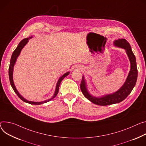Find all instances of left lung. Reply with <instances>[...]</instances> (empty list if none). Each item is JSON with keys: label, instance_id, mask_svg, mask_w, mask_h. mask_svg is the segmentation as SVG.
Wrapping results in <instances>:
<instances>
[{"label": "left lung", "instance_id": "1", "mask_svg": "<svg viewBox=\"0 0 146 146\" xmlns=\"http://www.w3.org/2000/svg\"><path fill=\"white\" fill-rule=\"evenodd\" d=\"M113 44L117 47L122 48L125 50L130 62V70L124 84L121 88L112 94L105 95L101 97H96L89 93L87 88L84 77L83 76L80 84L82 93L87 99L96 105L106 106L121 102L130 94L136 85L138 74L136 60L129 43L125 39H118L113 42Z\"/></svg>", "mask_w": 146, "mask_h": 146}]
</instances>
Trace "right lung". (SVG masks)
Returning <instances> with one entry per match:
<instances>
[{
  "label": "right lung",
  "mask_w": 146,
  "mask_h": 146,
  "mask_svg": "<svg viewBox=\"0 0 146 146\" xmlns=\"http://www.w3.org/2000/svg\"><path fill=\"white\" fill-rule=\"evenodd\" d=\"M33 38V36H30L29 38H26L25 39H23L22 41H21V42L19 44L17 47L16 48V49L14 50V52H13L12 54V55H11V59H10V65H9V80H10V84L13 89V90H14V91L16 92V94L17 95V96L22 100L24 102H27V103H29V104H33V105H40V104H44V103H45V102H49V101H50L51 100H52L53 98H54L56 95L58 94V92H59V86H60V83L63 80V79L66 77V76H67L69 73L70 72H68L67 73H64L63 76H62L59 78V80L57 82V84H56V89H55V93L54 94V96H53L52 98H51L50 99H49V100H47L46 101H42V102H33V101H28L27 100H25L24 98H23L20 94L19 92H18V91L17 90L15 86V84H14V82H13V68H14V66L16 63V60H17V57L19 56L20 52H21V49L24 48V46L27 44V42L29 41V39L32 38Z\"/></svg>",
  "instance_id": "right-lung-1"
}]
</instances>
